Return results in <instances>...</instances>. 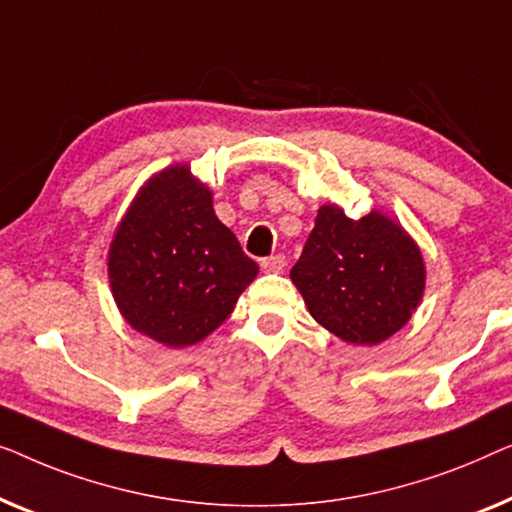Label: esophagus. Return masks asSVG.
<instances>
[{
  "mask_svg": "<svg viewBox=\"0 0 512 512\" xmlns=\"http://www.w3.org/2000/svg\"><path fill=\"white\" fill-rule=\"evenodd\" d=\"M262 269L266 273H283L285 271V257L283 255H271L262 259Z\"/></svg>",
  "mask_w": 512,
  "mask_h": 512,
  "instance_id": "1",
  "label": "esophagus"
}]
</instances>
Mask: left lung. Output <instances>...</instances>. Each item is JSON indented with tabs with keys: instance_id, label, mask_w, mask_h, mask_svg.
<instances>
[{
	"instance_id": "left-lung-1",
	"label": "left lung",
	"mask_w": 512,
	"mask_h": 512,
	"mask_svg": "<svg viewBox=\"0 0 512 512\" xmlns=\"http://www.w3.org/2000/svg\"><path fill=\"white\" fill-rule=\"evenodd\" d=\"M290 278L322 327L345 343L376 345L420 304L424 262L399 222L378 211L352 220L327 204Z\"/></svg>"
}]
</instances>
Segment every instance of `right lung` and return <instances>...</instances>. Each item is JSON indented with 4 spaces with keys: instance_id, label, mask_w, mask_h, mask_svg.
<instances>
[{
    "instance_id": "right-lung-1",
    "label": "right lung",
    "mask_w": 512,
    "mask_h": 512,
    "mask_svg": "<svg viewBox=\"0 0 512 512\" xmlns=\"http://www.w3.org/2000/svg\"><path fill=\"white\" fill-rule=\"evenodd\" d=\"M257 271L215 215L211 190L185 164L141 187L109 250L122 318L169 348H187L218 329Z\"/></svg>"
}]
</instances>
